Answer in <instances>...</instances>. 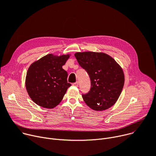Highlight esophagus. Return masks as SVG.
Wrapping results in <instances>:
<instances>
[{
  "mask_svg": "<svg viewBox=\"0 0 156 156\" xmlns=\"http://www.w3.org/2000/svg\"><path fill=\"white\" fill-rule=\"evenodd\" d=\"M73 85L75 86V87H78V82L76 81L75 83H73Z\"/></svg>",
  "mask_w": 156,
  "mask_h": 156,
  "instance_id": "34e87169",
  "label": "esophagus"
}]
</instances>
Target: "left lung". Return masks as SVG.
<instances>
[{"label": "left lung", "instance_id": "1", "mask_svg": "<svg viewBox=\"0 0 156 156\" xmlns=\"http://www.w3.org/2000/svg\"><path fill=\"white\" fill-rule=\"evenodd\" d=\"M75 56L91 81L90 91L82 94L87 105L98 111L115 104L124 85L123 72L117 62L107 54L95 52L76 53Z\"/></svg>", "mask_w": 156, "mask_h": 156}]
</instances>
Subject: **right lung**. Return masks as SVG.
Listing matches in <instances>:
<instances>
[{"label": "right lung", "mask_w": 156, "mask_h": 156, "mask_svg": "<svg viewBox=\"0 0 156 156\" xmlns=\"http://www.w3.org/2000/svg\"><path fill=\"white\" fill-rule=\"evenodd\" d=\"M69 57V55L56 56L49 54L29 66L26 87L30 98L37 105L53 108L63 99L71 85L67 81L68 73L62 68Z\"/></svg>", "instance_id": "add662e5"}]
</instances>
